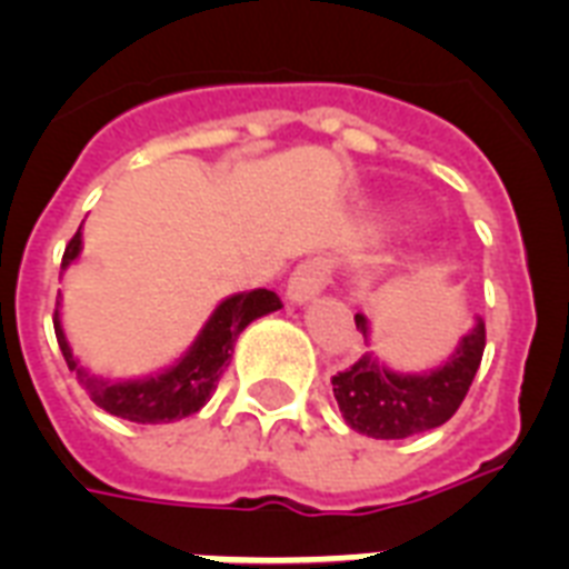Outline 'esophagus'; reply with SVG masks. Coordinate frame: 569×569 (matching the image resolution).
Listing matches in <instances>:
<instances>
[{
  "label": "esophagus",
  "mask_w": 569,
  "mask_h": 569,
  "mask_svg": "<svg viewBox=\"0 0 569 569\" xmlns=\"http://www.w3.org/2000/svg\"><path fill=\"white\" fill-rule=\"evenodd\" d=\"M328 279H331V261L328 258H308L290 273L288 299L290 302H308L326 288Z\"/></svg>",
  "instance_id": "34e87169"
}]
</instances>
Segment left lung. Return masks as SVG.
<instances>
[{"label":"left lung","instance_id":"8db88e82","mask_svg":"<svg viewBox=\"0 0 569 569\" xmlns=\"http://www.w3.org/2000/svg\"><path fill=\"white\" fill-rule=\"evenodd\" d=\"M355 326L369 335L363 313H355ZM486 351V322L477 319L448 363L427 375H398L380 366L372 355L342 369L331 378L335 398L351 430L372 439H407L425 433L459 410Z\"/></svg>","mask_w":569,"mask_h":569}]
</instances>
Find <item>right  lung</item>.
Returning <instances> with one entry per match:
<instances>
[{"label":"right lung","mask_w":569,"mask_h":569,"mask_svg":"<svg viewBox=\"0 0 569 569\" xmlns=\"http://www.w3.org/2000/svg\"><path fill=\"white\" fill-rule=\"evenodd\" d=\"M78 256H81V229L72 234V241L66 243L63 267L72 264ZM279 296L264 288L229 296L214 308L200 337L186 351L180 363L166 369L162 375H153V378L121 380V383L98 378V375L87 372L83 366H78L69 342H66L58 311H54V335H58V346L63 351L69 372L78 378V383L87 389L89 398L101 410L119 416V419L136 421V425H166V421L186 419L209 401L211 392L218 389L220 375L227 372L229 360H232L238 335L250 326L252 319L279 311Z\"/></svg>","instance_id":"obj_1"}]
</instances>
